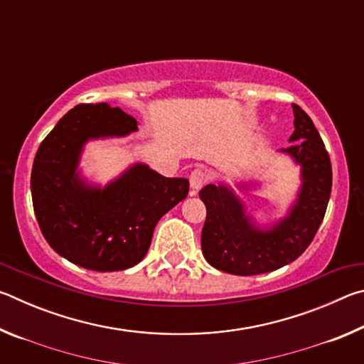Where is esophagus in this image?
Listing matches in <instances>:
<instances>
[{"label":"esophagus","instance_id":"34e87169","mask_svg":"<svg viewBox=\"0 0 364 364\" xmlns=\"http://www.w3.org/2000/svg\"><path fill=\"white\" fill-rule=\"evenodd\" d=\"M207 173L200 168H194L189 175V184H191V196H196L204 184L207 183Z\"/></svg>","mask_w":364,"mask_h":364}]
</instances>
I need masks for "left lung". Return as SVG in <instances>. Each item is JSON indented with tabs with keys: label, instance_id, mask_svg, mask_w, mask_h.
<instances>
[{
	"label": "left lung",
	"instance_id": "obj_1",
	"mask_svg": "<svg viewBox=\"0 0 364 364\" xmlns=\"http://www.w3.org/2000/svg\"><path fill=\"white\" fill-rule=\"evenodd\" d=\"M295 130L282 149L301 165L299 199L289 217L271 231H260L244 215V207L225 186L207 184L199 197L207 207L202 228V254L213 268L230 274L252 276L274 271L306 250L328 208L332 168L321 136L310 117L292 104Z\"/></svg>",
	"mask_w": 364,
	"mask_h": 364
}]
</instances>
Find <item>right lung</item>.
Masks as SVG:
<instances>
[{"label": "right lung", "instance_id": "1", "mask_svg": "<svg viewBox=\"0 0 364 364\" xmlns=\"http://www.w3.org/2000/svg\"><path fill=\"white\" fill-rule=\"evenodd\" d=\"M134 117L106 102L78 104L41 141L32 168V200L48 244L95 271H120L143 260L157 221L188 196L186 178H165L136 164L119 180L91 188L77 165L86 141L138 130Z\"/></svg>", "mask_w": 364, "mask_h": 364}]
</instances>
